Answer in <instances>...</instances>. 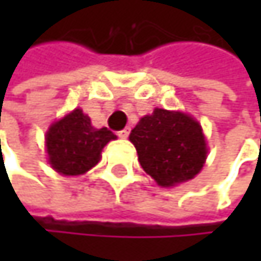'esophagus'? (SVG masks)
<instances>
[{"label":"esophagus","mask_w":261,"mask_h":261,"mask_svg":"<svg viewBox=\"0 0 261 261\" xmlns=\"http://www.w3.org/2000/svg\"><path fill=\"white\" fill-rule=\"evenodd\" d=\"M118 136H119L121 139H127V137L130 136V128L127 127V128H124V130L118 131Z\"/></svg>","instance_id":"obj_1"}]
</instances>
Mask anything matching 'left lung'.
Listing matches in <instances>:
<instances>
[{"instance_id":"obj_1","label":"left lung","mask_w":261,"mask_h":261,"mask_svg":"<svg viewBox=\"0 0 261 261\" xmlns=\"http://www.w3.org/2000/svg\"><path fill=\"white\" fill-rule=\"evenodd\" d=\"M139 163L162 187L192 180L207 159V143L198 121L182 112L154 109L131 130Z\"/></svg>"}]
</instances>
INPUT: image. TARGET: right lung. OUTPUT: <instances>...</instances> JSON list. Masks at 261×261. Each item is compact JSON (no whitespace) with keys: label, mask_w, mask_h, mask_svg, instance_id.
<instances>
[{"label":"right lung","mask_w":261,"mask_h":261,"mask_svg":"<svg viewBox=\"0 0 261 261\" xmlns=\"http://www.w3.org/2000/svg\"><path fill=\"white\" fill-rule=\"evenodd\" d=\"M115 139L106 127H92L90 118L75 109L46 131L48 162L62 175H81L99 162L102 148Z\"/></svg>","instance_id":"1"}]
</instances>
